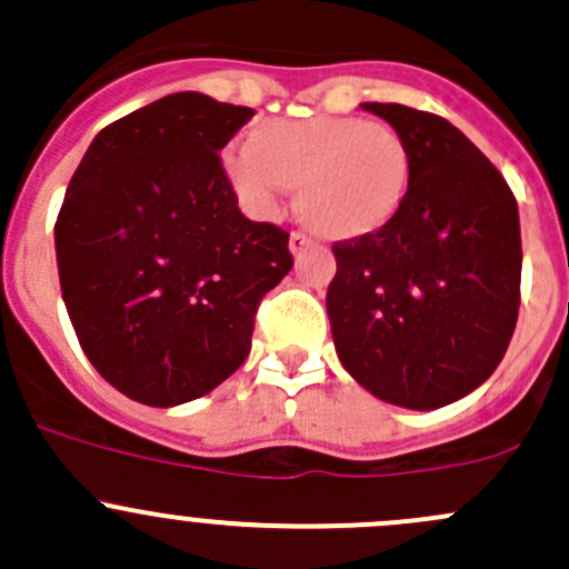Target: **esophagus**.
Returning a JSON list of instances; mask_svg holds the SVG:
<instances>
[{
  "instance_id": "esophagus-1",
  "label": "esophagus",
  "mask_w": 569,
  "mask_h": 569,
  "mask_svg": "<svg viewBox=\"0 0 569 569\" xmlns=\"http://www.w3.org/2000/svg\"><path fill=\"white\" fill-rule=\"evenodd\" d=\"M308 244H311V242H308V237H302V233H291V237H289V250H291V256H295V258H300L302 252L308 250Z\"/></svg>"
}]
</instances>
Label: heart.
<instances>
[{
  "mask_svg": "<svg viewBox=\"0 0 569 569\" xmlns=\"http://www.w3.org/2000/svg\"><path fill=\"white\" fill-rule=\"evenodd\" d=\"M220 164L252 220H274L286 189L297 187V217L330 242H360L391 226L412 178L405 137L352 114L261 120Z\"/></svg>",
  "mask_w": 569,
  "mask_h": 569,
  "instance_id": "b5f03b06",
  "label": "heart"
}]
</instances>
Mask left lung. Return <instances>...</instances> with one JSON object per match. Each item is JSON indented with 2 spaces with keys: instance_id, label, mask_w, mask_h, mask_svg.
I'll use <instances>...</instances> for the list:
<instances>
[{
  "instance_id": "left-lung-1",
  "label": "left lung",
  "mask_w": 569,
  "mask_h": 569,
  "mask_svg": "<svg viewBox=\"0 0 569 569\" xmlns=\"http://www.w3.org/2000/svg\"><path fill=\"white\" fill-rule=\"evenodd\" d=\"M410 148L396 220L332 244V343L355 382L388 405L438 410L481 386L512 341L520 306V217L490 159L440 114L360 104Z\"/></svg>"
}]
</instances>
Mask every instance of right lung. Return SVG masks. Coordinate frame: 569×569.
I'll return each mask as SVG.
<instances>
[{
  "instance_id": "right-lung-1",
  "label": "right lung",
  "mask_w": 569,
  "mask_h": 569,
  "mask_svg": "<svg viewBox=\"0 0 569 569\" xmlns=\"http://www.w3.org/2000/svg\"><path fill=\"white\" fill-rule=\"evenodd\" d=\"M252 118L173 93L101 129L54 226L68 317L112 388L151 407L214 391L250 352L289 233L239 211L217 153Z\"/></svg>"
}]
</instances>
